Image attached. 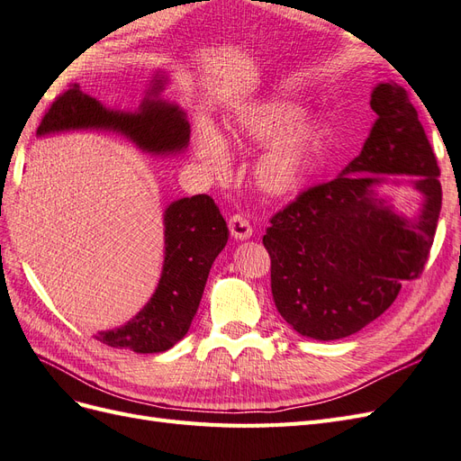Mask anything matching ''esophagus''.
<instances>
[{"label":"esophagus","instance_id":"obj_1","mask_svg":"<svg viewBox=\"0 0 461 461\" xmlns=\"http://www.w3.org/2000/svg\"><path fill=\"white\" fill-rule=\"evenodd\" d=\"M229 229H230V234L234 236L236 240H248L254 232L252 222H249V219L242 213H234L229 219Z\"/></svg>","mask_w":461,"mask_h":461}]
</instances>
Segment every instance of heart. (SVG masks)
I'll return each mask as SVG.
<instances>
[{"instance_id":"1","label":"heart","mask_w":461,"mask_h":461,"mask_svg":"<svg viewBox=\"0 0 461 461\" xmlns=\"http://www.w3.org/2000/svg\"><path fill=\"white\" fill-rule=\"evenodd\" d=\"M302 107L288 97H265L242 105L230 117L229 140L239 146L273 142L265 148L254 167L256 185L269 196L281 198L298 192L321 158L325 131L312 117H301ZM196 156L212 175H225L229 149L212 129L202 127L196 134Z\"/></svg>"}]
</instances>
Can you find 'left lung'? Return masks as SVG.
<instances>
[{
    "label": "left lung",
    "instance_id": "left-lung-1",
    "mask_svg": "<svg viewBox=\"0 0 461 461\" xmlns=\"http://www.w3.org/2000/svg\"><path fill=\"white\" fill-rule=\"evenodd\" d=\"M371 109L376 121L359 156L275 213L263 236L275 305L302 337L337 340L369 325L393 305L403 281L423 273L435 240L440 169L410 95L381 82ZM381 174L414 176L424 196L420 218L398 216L375 196Z\"/></svg>",
    "mask_w": 461,
    "mask_h": 461
}]
</instances>
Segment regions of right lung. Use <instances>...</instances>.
<instances>
[{
  "label": "right lung",
  "mask_w": 461,
  "mask_h": 461,
  "mask_svg": "<svg viewBox=\"0 0 461 461\" xmlns=\"http://www.w3.org/2000/svg\"><path fill=\"white\" fill-rule=\"evenodd\" d=\"M165 78L156 77L134 113L104 107L73 85L51 104L38 136L75 129L121 132L148 153L167 156L183 151L190 124L178 105L159 97ZM165 261L159 285L144 308L129 323L95 334L111 348L136 354H158L173 348L188 332L215 258L229 240L227 222L207 194L180 198L165 209Z\"/></svg>",
  "instance_id": "1"
}]
</instances>
